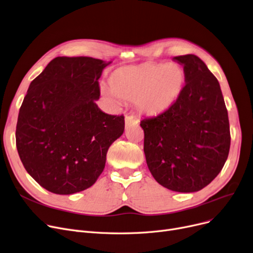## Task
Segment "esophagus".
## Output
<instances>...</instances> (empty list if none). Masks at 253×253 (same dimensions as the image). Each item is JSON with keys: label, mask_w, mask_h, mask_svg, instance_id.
Here are the masks:
<instances>
[{"label": "esophagus", "mask_w": 253, "mask_h": 253, "mask_svg": "<svg viewBox=\"0 0 253 253\" xmlns=\"http://www.w3.org/2000/svg\"><path fill=\"white\" fill-rule=\"evenodd\" d=\"M137 123H138V120L136 118H134L131 115H126V118H125L126 126H129L137 124Z\"/></svg>", "instance_id": "esophagus-1"}]
</instances>
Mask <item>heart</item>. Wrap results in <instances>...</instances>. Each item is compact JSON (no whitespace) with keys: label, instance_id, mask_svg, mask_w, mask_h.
Masks as SVG:
<instances>
[{"label":"heart","instance_id":"obj_1","mask_svg":"<svg viewBox=\"0 0 253 253\" xmlns=\"http://www.w3.org/2000/svg\"><path fill=\"white\" fill-rule=\"evenodd\" d=\"M185 83V71L177 63H145L117 69L109 78L111 91L138 111L158 116L168 111L178 99Z\"/></svg>","mask_w":253,"mask_h":253}]
</instances>
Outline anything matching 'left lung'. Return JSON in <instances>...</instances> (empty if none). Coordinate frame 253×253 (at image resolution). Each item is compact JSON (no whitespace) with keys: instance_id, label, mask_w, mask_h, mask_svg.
<instances>
[{"instance_id":"1","label":"left lung","mask_w":253,"mask_h":253,"mask_svg":"<svg viewBox=\"0 0 253 253\" xmlns=\"http://www.w3.org/2000/svg\"><path fill=\"white\" fill-rule=\"evenodd\" d=\"M185 85L169 110L143 119L144 153L164 187L195 192L219 174L231 145L227 110L218 80L194 54L175 56Z\"/></svg>"}]
</instances>
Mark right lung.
<instances>
[{
    "label": "right lung",
    "mask_w": 253,
    "mask_h": 253,
    "mask_svg": "<svg viewBox=\"0 0 253 253\" xmlns=\"http://www.w3.org/2000/svg\"><path fill=\"white\" fill-rule=\"evenodd\" d=\"M111 62L57 56L30 84L16 126V147L27 172L56 195L90 187L107 151L124 134L125 117L104 113L99 79Z\"/></svg>",
    "instance_id": "obj_1"
}]
</instances>
